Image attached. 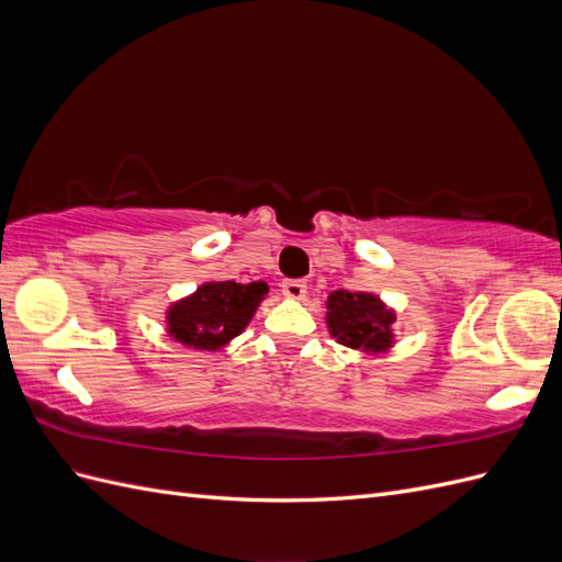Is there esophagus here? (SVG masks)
<instances>
[{
  "instance_id": "34e87169",
  "label": "esophagus",
  "mask_w": 562,
  "mask_h": 562,
  "mask_svg": "<svg viewBox=\"0 0 562 562\" xmlns=\"http://www.w3.org/2000/svg\"><path fill=\"white\" fill-rule=\"evenodd\" d=\"M281 293L291 300H302L304 295H307V283L300 279H288L281 283Z\"/></svg>"
}]
</instances>
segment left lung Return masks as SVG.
Wrapping results in <instances>:
<instances>
[{
	"mask_svg": "<svg viewBox=\"0 0 562 562\" xmlns=\"http://www.w3.org/2000/svg\"><path fill=\"white\" fill-rule=\"evenodd\" d=\"M326 323L339 345L366 353H382L394 345L391 323L396 314L372 293L335 291L328 295Z\"/></svg>",
	"mask_w": 562,
	"mask_h": 562,
	"instance_id": "left-lung-1",
	"label": "left lung"
}]
</instances>
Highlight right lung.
<instances>
[{
	"label": "right lung",
	"instance_id": "1",
	"mask_svg": "<svg viewBox=\"0 0 562 562\" xmlns=\"http://www.w3.org/2000/svg\"><path fill=\"white\" fill-rule=\"evenodd\" d=\"M267 283L209 281L166 312L168 335L184 347L223 349L239 335L267 295Z\"/></svg>",
	"mask_w": 562,
	"mask_h": 562
}]
</instances>
